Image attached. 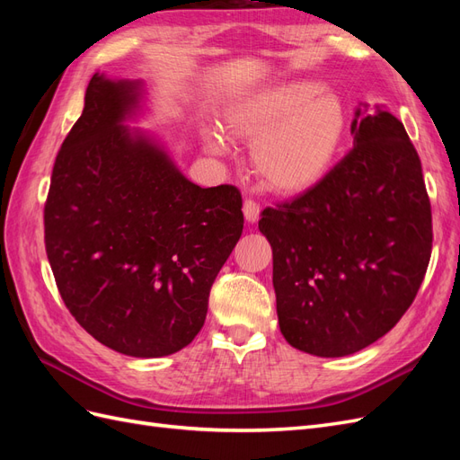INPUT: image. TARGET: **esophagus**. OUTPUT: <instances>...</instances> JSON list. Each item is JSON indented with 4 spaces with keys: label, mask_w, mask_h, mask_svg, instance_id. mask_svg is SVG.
Returning <instances> with one entry per match:
<instances>
[{
    "label": "esophagus",
    "mask_w": 460,
    "mask_h": 460,
    "mask_svg": "<svg viewBox=\"0 0 460 460\" xmlns=\"http://www.w3.org/2000/svg\"><path fill=\"white\" fill-rule=\"evenodd\" d=\"M261 215V207L253 199H245L243 201V217L247 222H257Z\"/></svg>",
    "instance_id": "esophagus-1"
}]
</instances>
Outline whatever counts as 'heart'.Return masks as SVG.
<instances>
[{"mask_svg":"<svg viewBox=\"0 0 460 460\" xmlns=\"http://www.w3.org/2000/svg\"><path fill=\"white\" fill-rule=\"evenodd\" d=\"M226 128L240 140L255 142L252 163L269 190L296 196L326 176L345 132L340 95L309 80L282 82L235 103ZM207 149L225 153L220 136L207 137Z\"/></svg>","mask_w":460,"mask_h":460,"instance_id":"heart-1","label":"heart"}]
</instances>
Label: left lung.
Returning <instances> with one entry per match:
<instances>
[{
  "label": "left lung",
  "instance_id": "1",
  "mask_svg": "<svg viewBox=\"0 0 460 460\" xmlns=\"http://www.w3.org/2000/svg\"><path fill=\"white\" fill-rule=\"evenodd\" d=\"M353 149L294 201L267 207L276 313L286 341L316 357L380 340L414 301L431 255V208L405 127L355 111Z\"/></svg>",
  "mask_w": 460,
  "mask_h": 460
}]
</instances>
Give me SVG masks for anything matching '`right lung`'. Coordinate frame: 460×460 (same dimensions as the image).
I'll return each instance as SVG.
<instances>
[{
    "label": "right lung",
    "instance_id": "obj_1",
    "mask_svg": "<svg viewBox=\"0 0 460 460\" xmlns=\"http://www.w3.org/2000/svg\"><path fill=\"white\" fill-rule=\"evenodd\" d=\"M140 80L95 73L53 164L46 253L66 309L128 357H164L201 330L208 291L243 230L242 193L199 188L130 130Z\"/></svg>",
    "mask_w": 460,
    "mask_h": 460
}]
</instances>
